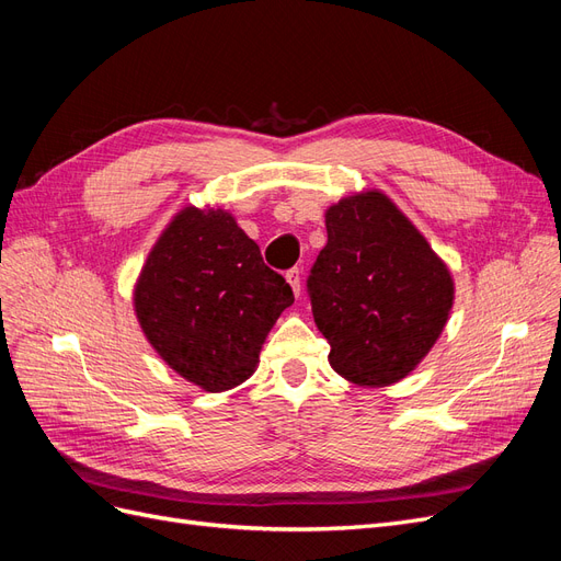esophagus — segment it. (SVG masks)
Listing matches in <instances>:
<instances>
[{"label": "esophagus", "mask_w": 561, "mask_h": 561, "mask_svg": "<svg viewBox=\"0 0 561 561\" xmlns=\"http://www.w3.org/2000/svg\"><path fill=\"white\" fill-rule=\"evenodd\" d=\"M285 278H287V283H290L293 293L299 297V293H301V278H299V268H290V271H287Z\"/></svg>", "instance_id": "34e87169"}]
</instances>
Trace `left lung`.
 Here are the masks:
<instances>
[{
	"mask_svg": "<svg viewBox=\"0 0 561 561\" xmlns=\"http://www.w3.org/2000/svg\"><path fill=\"white\" fill-rule=\"evenodd\" d=\"M328 245L309 276L313 320L339 377L402 381L426 358L454 307V276L393 201L355 192L325 210Z\"/></svg>",
	"mask_w": 561,
	"mask_h": 561,
	"instance_id": "obj_1",
	"label": "left lung"
}]
</instances>
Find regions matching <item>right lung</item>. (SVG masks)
<instances>
[{"instance_id": "1", "label": "right lung", "mask_w": 561, "mask_h": 561, "mask_svg": "<svg viewBox=\"0 0 561 561\" xmlns=\"http://www.w3.org/2000/svg\"><path fill=\"white\" fill-rule=\"evenodd\" d=\"M293 287L225 208L184 206L151 245L133 287L142 334L182 379L222 393L260 365Z\"/></svg>"}]
</instances>
